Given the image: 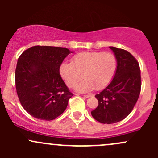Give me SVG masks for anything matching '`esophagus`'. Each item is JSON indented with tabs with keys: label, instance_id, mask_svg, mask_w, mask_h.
I'll use <instances>...</instances> for the list:
<instances>
[{
	"label": "esophagus",
	"instance_id": "esophagus-1",
	"mask_svg": "<svg viewBox=\"0 0 158 158\" xmlns=\"http://www.w3.org/2000/svg\"><path fill=\"white\" fill-rule=\"evenodd\" d=\"M83 96L85 97V98H89V97L92 96V95H91V94H89V95H84Z\"/></svg>",
	"mask_w": 158,
	"mask_h": 158
}]
</instances>
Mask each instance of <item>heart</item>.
I'll return each instance as SVG.
<instances>
[{"instance_id":"obj_1","label":"heart","mask_w":158,"mask_h":158,"mask_svg":"<svg viewBox=\"0 0 158 158\" xmlns=\"http://www.w3.org/2000/svg\"><path fill=\"white\" fill-rule=\"evenodd\" d=\"M117 68V60L110 52H83L76 54L71 63H62L60 74L67 86L73 88L82 79L75 89L79 92H88L95 89L106 88L112 79Z\"/></svg>"}]
</instances>
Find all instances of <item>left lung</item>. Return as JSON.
Masks as SVG:
<instances>
[{"instance_id": "1", "label": "left lung", "mask_w": 158, "mask_h": 158, "mask_svg": "<svg viewBox=\"0 0 158 158\" xmlns=\"http://www.w3.org/2000/svg\"><path fill=\"white\" fill-rule=\"evenodd\" d=\"M117 60V68L109 85L95 95L98 106L91 114L102 124H113L131 112L141 92V70L136 59L122 49L109 47Z\"/></svg>"}]
</instances>
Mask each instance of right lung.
Wrapping results in <instances>:
<instances>
[{"mask_svg":"<svg viewBox=\"0 0 158 158\" xmlns=\"http://www.w3.org/2000/svg\"><path fill=\"white\" fill-rule=\"evenodd\" d=\"M71 52L63 47L35 46L19 57L16 90L22 106L31 116L51 121L64 112L73 93L62 79L60 67Z\"/></svg>","mask_w":158,"mask_h":158,"instance_id":"obj_1","label":"right lung"}]
</instances>
